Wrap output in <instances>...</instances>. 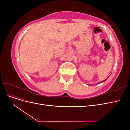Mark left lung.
Here are the masks:
<instances>
[{
    "mask_svg": "<svg viewBox=\"0 0 130 130\" xmlns=\"http://www.w3.org/2000/svg\"><path fill=\"white\" fill-rule=\"evenodd\" d=\"M106 80H107V78H106V79H105V80H104V81H102V82H101V83H102V82H104V81H106Z\"/></svg>",
    "mask_w": 130,
    "mask_h": 130,
    "instance_id": "left-lung-1",
    "label": "left lung"
}]
</instances>
